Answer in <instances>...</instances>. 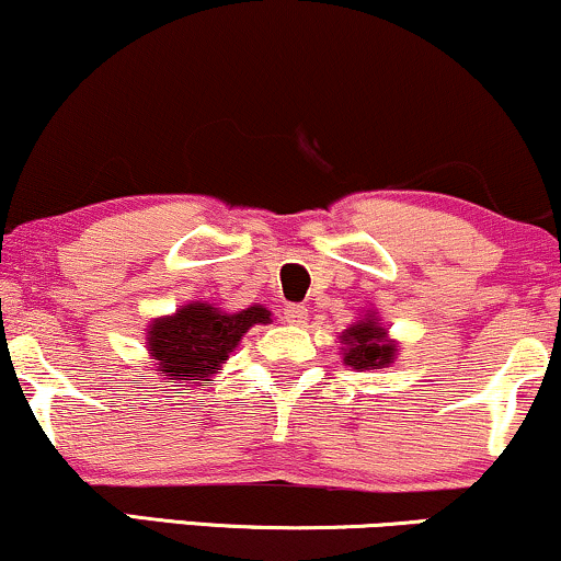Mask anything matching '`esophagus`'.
I'll use <instances>...</instances> for the list:
<instances>
[{
    "label": "esophagus",
    "instance_id": "esophagus-1",
    "mask_svg": "<svg viewBox=\"0 0 561 561\" xmlns=\"http://www.w3.org/2000/svg\"><path fill=\"white\" fill-rule=\"evenodd\" d=\"M283 318H286V322H291V325H305L309 318V309L301 305H291V307H286Z\"/></svg>",
    "mask_w": 561,
    "mask_h": 561
}]
</instances>
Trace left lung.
Returning <instances> with one entry per match:
<instances>
[{"instance_id":"obj_1","label":"left lung","mask_w":561,"mask_h":561,"mask_svg":"<svg viewBox=\"0 0 561 561\" xmlns=\"http://www.w3.org/2000/svg\"><path fill=\"white\" fill-rule=\"evenodd\" d=\"M344 344V362L354 370H380L397 354V346L388 344L386 331L373 318L359 320L341 335Z\"/></svg>"}]
</instances>
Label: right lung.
<instances>
[{"label": "right lung", "mask_w": 561, "mask_h": 561, "mask_svg": "<svg viewBox=\"0 0 561 561\" xmlns=\"http://www.w3.org/2000/svg\"><path fill=\"white\" fill-rule=\"evenodd\" d=\"M256 322H270L265 307L254 305L226 314L209 305H188L178 309L173 318L151 322L149 354L160 365V373L168 375V383L207 380Z\"/></svg>", "instance_id": "add662e5"}]
</instances>
